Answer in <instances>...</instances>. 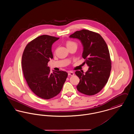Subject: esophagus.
<instances>
[{
  "mask_svg": "<svg viewBox=\"0 0 134 134\" xmlns=\"http://www.w3.org/2000/svg\"><path fill=\"white\" fill-rule=\"evenodd\" d=\"M68 74V75H70V76H73V75H74V72H73V71H69Z\"/></svg>",
  "mask_w": 134,
  "mask_h": 134,
  "instance_id": "esophagus-1",
  "label": "esophagus"
}]
</instances>
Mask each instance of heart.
<instances>
[{"label": "heart", "instance_id": "obj_1", "mask_svg": "<svg viewBox=\"0 0 134 134\" xmlns=\"http://www.w3.org/2000/svg\"><path fill=\"white\" fill-rule=\"evenodd\" d=\"M73 45H77L76 43L74 42H72V41H68L67 42H66V46L67 48H69L71 46H72Z\"/></svg>", "mask_w": 134, "mask_h": 134}]
</instances>
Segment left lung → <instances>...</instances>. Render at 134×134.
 Masks as SVG:
<instances>
[{
	"label": "left lung",
	"instance_id": "obj_1",
	"mask_svg": "<svg viewBox=\"0 0 134 134\" xmlns=\"http://www.w3.org/2000/svg\"><path fill=\"white\" fill-rule=\"evenodd\" d=\"M69 37L80 41L84 63L89 67L85 73L75 72L80 79L77 89L85 95H94L103 88L110 75L111 64L108 46L99 34L87 30L76 31Z\"/></svg>",
	"mask_w": 134,
	"mask_h": 134
}]
</instances>
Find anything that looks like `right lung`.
<instances>
[{
  "mask_svg": "<svg viewBox=\"0 0 134 134\" xmlns=\"http://www.w3.org/2000/svg\"><path fill=\"white\" fill-rule=\"evenodd\" d=\"M59 38L42 35L30 42L24 50L22 68L26 82L37 96L49 99L62 89L68 73L63 71L50 72L48 63L53 58L52 46Z\"/></svg>",
  "mask_w": 134,
  "mask_h": 134,
  "instance_id": "add662e5",
  "label": "right lung"
}]
</instances>
